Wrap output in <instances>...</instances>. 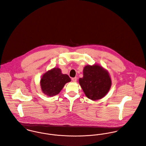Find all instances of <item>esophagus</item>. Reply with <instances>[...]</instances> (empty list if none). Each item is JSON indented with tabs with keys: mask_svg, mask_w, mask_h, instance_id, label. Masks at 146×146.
I'll return each mask as SVG.
<instances>
[{
	"mask_svg": "<svg viewBox=\"0 0 146 146\" xmlns=\"http://www.w3.org/2000/svg\"><path fill=\"white\" fill-rule=\"evenodd\" d=\"M72 80L74 82H76L77 81V77H74V78H73L72 79Z\"/></svg>",
	"mask_w": 146,
	"mask_h": 146,
	"instance_id": "34e87169",
	"label": "esophagus"
}]
</instances>
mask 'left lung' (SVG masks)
<instances>
[{"label":"left lung","mask_w":146,"mask_h":146,"mask_svg":"<svg viewBox=\"0 0 146 146\" xmlns=\"http://www.w3.org/2000/svg\"><path fill=\"white\" fill-rule=\"evenodd\" d=\"M79 83L86 97L95 101L105 97L111 86L108 71L98 64L86 65Z\"/></svg>","instance_id":"left-lung-1"}]
</instances>
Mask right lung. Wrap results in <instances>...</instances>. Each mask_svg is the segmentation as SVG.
Instances as JSON below:
<instances>
[{
	"instance_id": "add662e5",
	"label": "right lung",
	"mask_w": 146,
	"mask_h": 146,
	"mask_svg": "<svg viewBox=\"0 0 146 146\" xmlns=\"http://www.w3.org/2000/svg\"><path fill=\"white\" fill-rule=\"evenodd\" d=\"M70 81L69 77L63 74L60 68H54L42 75L40 83L42 92L52 97L59 94L65 84Z\"/></svg>"
}]
</instances>
